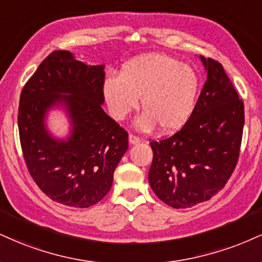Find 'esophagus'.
Segmentation results:
<instances>
[{"label": "esophagus", "mask_w": 262, "mask_h": 262, "mask_svg": "<svg viewBox=\"0 0 262 262\" xmlns=\"http://www.w3.org/2000/svg\"><path fill=\"white\" fill-rule=\"evenodd\" d=\"M140 141H141V139L139 137H137V135H134V134H129V144L130 145L138 144V143H140Z\"/></svg>", "instance_id": "obj_1"}]
</instances>
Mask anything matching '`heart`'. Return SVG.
I'll use <instances>...</instances> for the list:
<instances>
[{"mask_svg":"<svg viewBox=\"0 0 262 262\" xmlns=\"http://www.w3.org/2000/svg\"><path fill=\"white\" fill-rule=\"evenodd\" d=\"M200 78L196 71L177 58L150 53L123 66L119 77L103 83V95L113 118L123 121L141 106L145 111L135 124L150 130L157 124L161 132L173 133L189 121L196 106Z\"/></svg>","mask_w":262,"mask_h":262,"instance_id":"1","label":"heart"}]
</instances>
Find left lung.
Here are the masks:
<instances>
[{
  "instance_id": "1",
  "label": "left lung",
  "mask_w": 262,
  "mask_h": 262,
  "mask_svg": "<svg viewBox=\"0 0 262 262\" xmlns=\"http://www.w3.org/2000/svg\"><path fill=\"white\" fill-rule=\"evenodd\" d=\"M200 59L207 79L191 117L172 137L150 143V187L174 209L191 207L219 193L241 152L244 102L221 63Z\"/></svg>"
}]
</instances>
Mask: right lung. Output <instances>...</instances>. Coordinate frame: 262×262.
Masks as SVG:
<instances>
[{
  "label": "right lung",
  "mask_w": 262,
  "mask_h": 262,
  "mask_svg": "<svg viewBox=\"0 0 262 262\" xmlns=\"http://www.w3.org/2000/svg\"><path fill=\"white\" fill-rule=\"evenodd\" d=\"M103 68L57 50L41 62L20 94L18 128L28 171L50 199L66 206L84 209L102 200L128 149V133L101 106ZM53 105L64 106L71 119L66 141L46 129V113Z\"/></svg>",
  "instance_id": "obj_1"
}]
</instances>
